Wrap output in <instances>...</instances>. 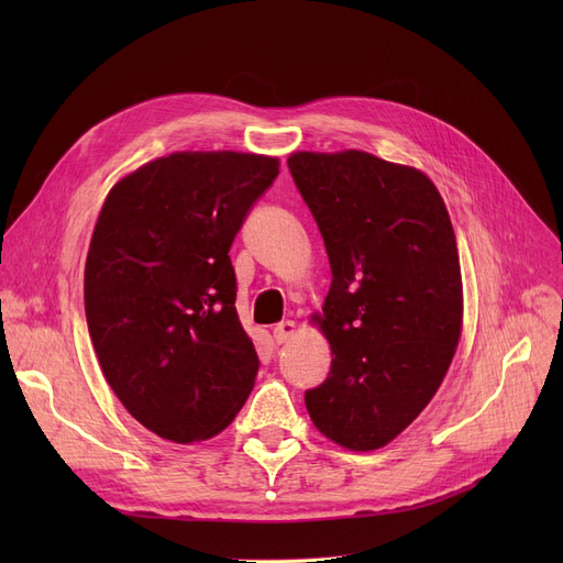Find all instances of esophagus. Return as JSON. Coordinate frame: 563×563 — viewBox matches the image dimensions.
<instances>
[{
    "label": "esophagus",
    "instance_id": "1",
    "mask_svg": "<svg viewBox=\"0 0 563 563\" xmlns=\"http://www.w3.org/2000/svg\"><path fill=\"white\" fill-rule=\"evenodd\" d=\"M294 331H297V327H294V321L285 319V321H280V323H276V327H274V340L278 344H285L294 335Z\"/></svg>",
    "mask_w": 563,
    "mask_h": 563
}]
</instances>
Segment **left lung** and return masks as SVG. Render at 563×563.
<instances>
[{"label":"left lung","mask_w":563,"mask_h":563,"mask_svg":"<svg viewBox=\"0 0 563 563\" xmlns=\"http://www.w3.org/2000/svg\"><path fill=\"white\" fill-rule=\"evenodd\" d=\"M331 262L323 335L333 363L306 390L314 427L369 452L399 435L440 388L461 335L456 236L435 185L369 153L287 159Z\"/></svg>","instance_id":"8db88e82"}]
</instances>
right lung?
Returning a JSON list of instances; mask_svg holds the SVG:
<instances>
[{
	"mask_svg": "<svg viewBox=\"0 0 563 563\" xmlns=\"http://www.w3.org/2000/svg\"><path fill=\"white\" fill-rule=\"evenodd\" d=\"M278 177V159L175 153L118 183L84 269L102 374L145 429L194 442L223 431L253 390L230 246Z\"/></svg>",
	"mask_w": 563,
	"mask_h": 563,
	"instance_id": "obj_1",
	"label": "right lung"
}]
</instances>
